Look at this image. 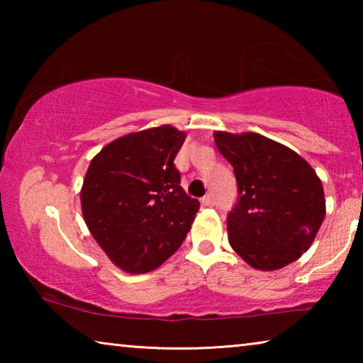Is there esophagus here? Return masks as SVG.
I'll return each mask as SVG.
<instances>
[{"label":"esophagus","instance_id":"34e87169","mask_svg":"<svg viewBox=\"0 0 363 363\" xmlns=\"http://www.w3.org/2000/svg\"><path fill=\"white\" fill-rule=\"evenodd\" d=\"M201 205H203V206H213L214 205V196L211 194L205 195L203 199H201Z\"/></svg>","mask_w":363,"mask_h":363}]
</instances>
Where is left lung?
Wrapping results in <instances>:
<instances>
[{
  "mask_svg": "<svg viewBox=\"0 0 363 363\" xmlns=\"http://www.w3.org/2000/svg\"><path fill=\"white\" fill-rule=\"evenodd\" d=\"M214 143L237 179V203L227 214L230 247L259 270L296 261L325 218L315 171L296 152L256 133L218 131Z\"/></svg>",
  "mask_w": 363,
  "mask_h": 363,
  "instance_id": "1",
  "label": "left lung"
}]
</instances>
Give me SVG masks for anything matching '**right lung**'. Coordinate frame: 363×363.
<instances>
[{"label":"right lung","mask_w":363,"mask_h":363,"mask_svg":"<svg viewBox=\"0 0 363 363\" xmlns=\"http://www.w3.org/2000/svg\"><path fill=\"white\" fill-rule=\"evenodd\" d=\"M186 134L173 126L128 134L91 162L82 210L91 235L130 274L157 269L181 247L200 203L184 192L174 164Z\"/></svg>","instance_id":"right-lung-1"}]
</instances>
